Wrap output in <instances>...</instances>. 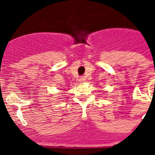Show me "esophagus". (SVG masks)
I'll list each match as a JSON object with an SVG mask.
<instances>
[{
	"instance_id": "obj_1",
	"label": "esophagus",
	"mask_w": 155,
	"mask_h": 155,
	"mask_svg": "<svg viewBox=\"0 0 155 155\" xmlns=\"http://www.w3.org/2000/svg\"><path fill=\"white\" fill-rule=\"evenodd\" d=\"M79 81L81 83H83V82L85 81V78H84V77H81L80 78H79Z\"/></svg>"
}]
</instances>
